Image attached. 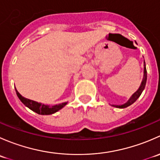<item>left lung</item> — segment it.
<instances>
[{"label":"left lung","mask_w":160,"mask_h":160,"mask_svg":"<svg viewBox=\"0 0 160 160\" xmlns=\"http://www.w3.org/2000/svg\"><path fill=\"white\" fill-rule=\"evenodd\" d=\"M146 80H147V71H146V62H144V77H143V80L142 81L141 85H140L139 88L138 90L131 97V98L128 101V102L125 103V104H122V105H113L114 107L118 108H125L128 107L130 106L131 104H133L137 99L140 97L141 93H142L143 90H144L145 87H146Z\"/></svg>","instance_id":"left-lung-1"}]
</instances>
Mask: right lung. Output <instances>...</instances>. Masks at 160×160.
Listing matches in <instances>:
<instances>
[{
	"label": "right lung",
	"instance_id": "add662e5",
	"mask_svg": "<svg viewBox=\"0 0 160 160\" xmlns=\"http://www.w3.org/2000/svg\"><path fill=\"white\" fill-rule=\"evenodd\" d=\"M15 90L16 93H17L18 97V98L20 99V101H22L26 107H28V108L31 109V110L35 111V112H36L37 114H53V113L60 110L61 108H62L67 104V103L66 102L53 106L46 105V104L38 103L36 102V101H32V100L28 99V98H24V97H22V95L18 93V91L17 90L15 89Z\"/></svg>",
	"mask_w": 160,
	"mask_h": 160
}]
</instances>
